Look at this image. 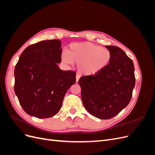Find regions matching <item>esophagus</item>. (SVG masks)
I'll list each match as a JSON object with an SVG mask.
<instances>
[{"mask_svg": "<svg viewBox=\"0 0 155 155\" xmlns=\"http://www.w3.org/2000/svg\"><path fill=\"white\" fill-rule=\"evenodd\" d=\"M79 78H80V76H79V74H76V82H78L79 79Z\"/></svg>", "mask_w": 155, "mask_h": 155, "instance_id": "esophagus-1", "label": "esophagus"}]
</instances>
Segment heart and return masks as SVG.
<instances>
[{"instance_id": "heart-1", "label": "heart", "mask_w": 155, "mask_h": 155, "mask_svg": "<svg viewBox=\"0 0 155 155\" xmlns=\"http://www.w3.org/2000/svg\"><path fill=\"white\" fill-rule=\"evenodd\" d=\"M67 52L61 54L62 62L78 64L79 73L86 76H94L103 71L109 66L112 58L109 49L90 42L71 44Z\"/></svg>"}]
</instances>
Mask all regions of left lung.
<instances>
[{
	"instance_id": "obj_1",
	"label": "left lung",
	"mask_w": 155,
	"mask_h": 155,
	"mask_svg": "<svg viewBox=\"0 0 155 155\" xmlns=\"http://www.w3.org/2000/svg\"><path fill=\"white\" fill-rule=\"evenodd\" d=\"M105 47L112 54L109 66L100 73L82 76L79 80L85 109L102 120L113 118L128 105L135 85L133 61L118 46Z\"/></svg>"
}]
</instances>
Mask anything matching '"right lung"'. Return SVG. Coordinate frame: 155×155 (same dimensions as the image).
I'll return each instance as SVG.
<instances>
[{
	"label": "right lung",
	"mask_w": 155,
	"mask_h": 155,
	"mask_svg": "<svg viewBox=\"0 0 155 155\" xmlns=\"http://www.w3.org/2000/svg\"><path fill=\"white\" fill-rule=\"evenodd\" d=\"M61 43L42 41L22 51L14 70V91L26 113L47 118L59 111L67 91L76 83V72L61 70Z\"/></svg>",
	"instance_id": "1"
}]
</instances>
